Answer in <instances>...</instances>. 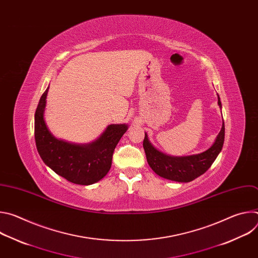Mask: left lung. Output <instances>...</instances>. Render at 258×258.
Segmentation results:
<instances>
[{"label": "left lung", "instance_id": "left-lung-1", "mask_svg": "<svg viewBox=\"0 0 258 258\" xmlns=\"http://www.w3.org/2000/svg\"><path fill=\"white\" fill-rule=\"evenodd\" d=\"M217 104L222 109V102L217 95ZM225 142V122L213 144L199 154L188 156H172L163 153L151 143L148 135L145 133L143 142L147 161L152 170L159 176L178 182H188L203 174L214 162L223 149Z\"/></svg>", "mask_w": 258, "mask_h": 258}]
</instances>
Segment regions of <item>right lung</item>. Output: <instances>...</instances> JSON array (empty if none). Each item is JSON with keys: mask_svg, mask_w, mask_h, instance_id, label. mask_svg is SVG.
<instances>
[{"mask_svg": "<svg viewBox=\"0 0 258 258\" xmlns=\"http://www.w3.org/2000/svg\"><path fill=\"white\" fill-rule=\"evenodd\" d=\"M48 91L49 87L42 95L34 114L36 149L44 163L57 174L78 185H93L110 170L115 147L128 125L109 124L100 137L87 144L58 139L45 120Z\"/></svg>", "mask_w": 258, "mask_h": 258, "instance_id": "obj_1", "label": "right lung"}]
</instances>
